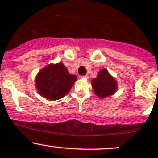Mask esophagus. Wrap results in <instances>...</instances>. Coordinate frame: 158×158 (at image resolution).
Wrapping results in <instances>:
<instances>
[{
    "instance_id": "esophagus-1",
    "label": "esophagus",
    "mask_w": 158,
    "mask_h": 158,
    "mask_svg": "<svg viewBox=\"0 0 158 158\" xmlns=\"http://www.w3.org/2000/svg\"><path fill=\"white\" fill-rule=\"evenodd\" d=\"M81 78H82V79H89V75H85V76H81Z\"/></svg>"
}]
</instances>
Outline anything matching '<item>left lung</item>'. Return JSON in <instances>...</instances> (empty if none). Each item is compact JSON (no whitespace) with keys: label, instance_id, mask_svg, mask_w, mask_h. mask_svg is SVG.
Masks as SVG:
<instances>
[{"label":"left lung","instance_id":"8db88e82","mask_svg":"<svg viewBox=\"0 0 158 158\" xmlns=\"http://www.w3.org/2000/svg\"><path fill=\"white\" fill-rule=\"evenodd\" d=\"M92 86L95 95L101 99L114 95L118 90V82L106 68L98 73L92 79Z\"/></svg>","mask_w":158,"mask_h":158}]
</instances>
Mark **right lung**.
Returning <instances> with one entry per match:
<instances>
[{
	"mask_svg": "<svg viewBox=\"0 0 158 158\" xmlns=\"http://www.w3.org/2000/svg\"><path fill=\"white\" fill-rule=\"evenodd\" d=\"M77 79L70 74L62 63H50L39 71L36 76V88L38 93L50 101L63 98L71 90Z\"/></svg>",
	"mask_w": 158,
	"mask_h": 158,
	"instance_id": "right-lung-1",
	"label": "right lung"
}]
</instances>
